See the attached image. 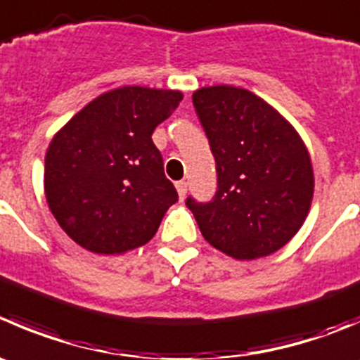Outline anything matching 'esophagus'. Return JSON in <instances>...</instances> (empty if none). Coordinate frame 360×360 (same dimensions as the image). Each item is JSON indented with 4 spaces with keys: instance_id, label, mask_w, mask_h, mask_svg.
Here are the masks:
<instances>
[{
    "instance_id": "1",
    "label": "esophagus",
    "mask_w": 360,
    "mask_h": 360,
    "mask_svg": "<svg viewBox=\"0 0 360 360\" xmlns=\"http://www.w3.org/2000/svg\"><path fill=\"white\" fill-rule=\"evenodd\" d=\"M176 188H177V195H179V198L183 200L184 195H186V191H188V183L186 181H177Z\"/></svg>"
}]
</instances>
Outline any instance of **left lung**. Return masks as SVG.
<instances>
[{
  "instance_id": "8db88e82",
  "label": "left lung",
  "mask_w": 360,
  "mask_h": 360,
  "mask_svg": "<svg viewBox=\"0 0 360 360\" xmlns=\"http://www.w3.org/2000/svg\"><path fill=\"white\" fill-rule=\"evenodd\" d=\"M193 107L218 176L211 200L186 198L202 236L237 260L274 253L297 233L311 205L315 179L304 142L276 109L243 87H202Z\"/></svg>"
}]
</instances>
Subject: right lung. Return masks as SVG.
<instances>
[{
    "label": "right lung",
    "mask_w": 360,
    "mask_h": 360,
    "mask_svg": "<svg viewBox=\"0 0 360 360\" xmlns=\"http://www.w3.org/2000/svg\"><path fill=\"white\" fill-rule=\"evenodd\" d=\"M181 100L172 89L117 87L54 135L45 155V197L77 244L116 255L153 239L177 191L151 135Z\"/></svg>",
    "instance_id": "add662e5"
}]
</instances>
